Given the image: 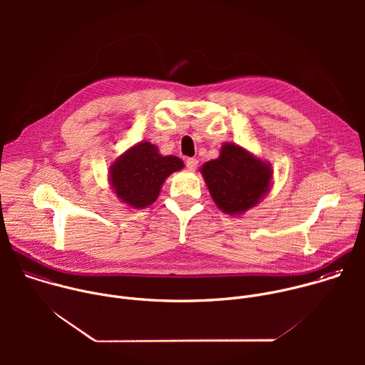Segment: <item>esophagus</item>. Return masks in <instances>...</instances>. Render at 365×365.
I'll use <instances>...</instances> for the list:
<instances>
[{
  "label": "esophagus",
  "mask_w": 365,
  "mask_h": 365,
  "mask_svg": "<svg viewBox=\"0 0 365 365\" xmlns=\"http://www.w3.org/2000/svg\"><path fill=\"white\" fill-rule=\"evenodd\" d=\"M186 168H187V170L193 172V170L197 168V160H196V159H193V158L186 159Z\"/></svg>",
  "instance_id": "34e87169"
}]
</instances>
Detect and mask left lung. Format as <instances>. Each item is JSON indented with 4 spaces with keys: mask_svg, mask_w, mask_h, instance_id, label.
Returning <instances> with one entry per match:
<instances>
[{
    "mask_svg": "<svg viewBox=\"0 0 365 365\" xmlns=\"http://www.w3.org/2000/svg\"><path fill=\"white\" fill-rule=\"evenodd\" d=\"M200 173L220 210L238 217L259 203L273 180L269 162L234 143H224L220 158L203 163Z\"/></svg>",
    "mask_w": 365,
    "mask_h": 365,
    "instance_id": "1",
    "label": "left lung"
}]
</instances>
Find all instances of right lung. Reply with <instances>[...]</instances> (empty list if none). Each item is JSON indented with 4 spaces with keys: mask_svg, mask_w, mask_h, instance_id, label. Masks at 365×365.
<instances>
[{
    "mask_svg": "<svg viewBox=\"0 0 365 365\" xmlns=\"http://www.w3.org/2000/svg\"><path fill=\"white\" fill-rule=\"evenodd\" d=\"M183 168L176 155H162L150 141H140L111 165L108 180L123 203L143 210L159 197L165 180Z\"/></svg>",
    "mask_w": 365,
    "mask_h": 365,
    "instance_id": "right-lung-1",
    "label": "right lung"
}]
</instances>
